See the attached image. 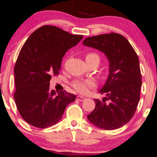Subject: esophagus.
I'll return each mask as SVG.
<instances>
[{
	"instance_id": "34e87169",
	"label": "esophagus",
	"mask_w": 157,
	"mask_h": 157,
	"mask_svg": "<svg viewBox=\"0 0 157 157\" xmlns=\"http://www.w3.org/2000/svg\"><path fill=\"white\" fill-rule=\"evenodd\" d=\"M77 99L79 100V101H83L84 100H86V98L82 96H77Z\"/></svg>"
}]
</instances>
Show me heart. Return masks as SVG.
<instances>
[{"mask_svg":"<svg viewBox=\"0 0 157 157\" xmlns=\"http://www.w3.org/2000/svg\"><path fill=\"white\" fill-rule=\"evenodd\" d=\"M86 60L88 64L97 63L99 64L100 60V57L96 52H89L86 55ZM75 91L79 93H85L87 91L89 88H93L96 86L94 81L91 80H76L71 84Z\"/></svg>","mask_w":157,"mask_h":157,"instance_id":"b5f03b06","label":"heart"}]
</instances>
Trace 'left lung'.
<instances>
[{
    "mask_svg": "<svg viewBox=\"0 0 157 157\" xmlns=\"http://www.w3.org/2000/svg\"><path fill=\"white\" fill-rule=\"evenodd\" d=\"M82 44L102 52L109 61V76L99 91L105 97L102 101L95 99V109L88 120L105 130L121 128L133 117L140 101L142 77L138 56L125 37L113 32L87 37Z\"/></svg>",
    "mask_w": 157,
    "mask_h": 157,
    "instance_id": "8db88e82",
    "label": "left lung"
}]
</instances>
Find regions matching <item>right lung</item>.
I'll list each match as a JSON object with an SVG mask.
<instances>
[{"mask_svg": "<svg viewBox=\"0 0 157 157\" xmlns=\"http://www.w3.org/2000/svg\"><path fill=\"white\" fill-rule=\"evenodd\" d=\"M57 26L40 27L26 40L14 68V98L20 114L29 124L40 128L55 125L75 94L49 90L52 75H59L66 52L82 39Z\"/></svg>", "mask_w": 157, "mask_h": 157, "instance_id": "obj_1", "label": "right lung"}]
</instances>
